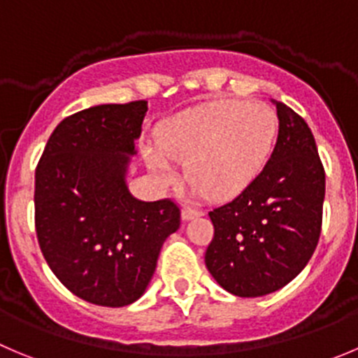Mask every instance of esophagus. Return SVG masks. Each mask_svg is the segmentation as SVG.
<instances>
[{
  "label": "esophagus",
  "mask_w": 358,
  "mask_h": 358,
  "mask_svg": "<svg viewBox=\"0 0 358 358\" xmlns=\"http://www.w3.org/2000/svg\"><path fill=\"white\" fill-rule=\"evenodd\" d=\"M202 210L200 209H193V207H185V209H182V213H181V216H182V220L185 221H188V220H193V217H196V216H202Z\"/></svg>",
  "instance_id": "esophagus-1"
}]
</instances>
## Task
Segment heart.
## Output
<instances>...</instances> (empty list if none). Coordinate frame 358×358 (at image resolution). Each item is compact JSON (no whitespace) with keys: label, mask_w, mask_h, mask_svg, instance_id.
Segmentation results:
<instances>
[{"label":"heart","mask_w":358,"mask_h":358,"mask_svg":"<svg viewBox=\"0 0 358 358\" xmlns=\"http://www.w3.org/2000/svg\"><path fill=\"white\" fill-rule=\"evenodd\" d=\"M278 115L260 101H214L163 122L158 145L145 148L149 169L165 185L177 179L176 159L186 162L193 192L232 199L260 176L274 149Z\"/></svg>","instance_id":"obj_1"}]
</instances>
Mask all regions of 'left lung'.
<instances>
[{
    "label": "left lung",
    "mask_w": 358,
    "mask_h": 358,
    "mask_svg": "<svg viewBox=\"0 0 358 358\" xmlns=\"http://www.w3.org/2000/svg\"><path fill=\"white\" fill-rule=\"evenodd\" d=\"M274 151L232 202L210 210L214 237L206 265L221 288L262 297L301 274L318 244L325 170L308 122L281 101Z\"/></svg>",
    "instance_id": "obj_1"
}]
</instances>
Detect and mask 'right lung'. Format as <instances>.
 Wrapping results in <instances>:
<instances>
[{
    "label": "right lung",
    "mask_w": 358,
    "mask_h": 358,
    "mask_svg": "<svg viewBox=\"0 0 358 358\" xmlns=\"http://www.w3.org/2000/svg\"><path fill=\"white\" fill-rule=\"evenodd\" d=\"M148 101L96 105L63 119L35 172V227L50 271L73 295L122 308L144 295L166 237L172 200L144 202L126 185Z\"/></svg>",
    "instance_id": "right-lung-1"
}]
</instances>
